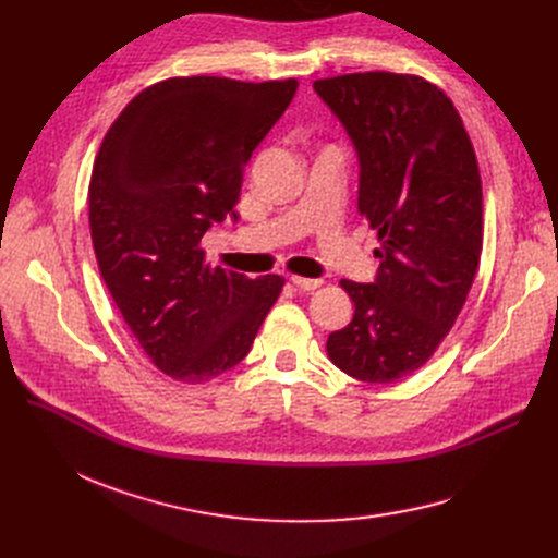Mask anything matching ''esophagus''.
I'll return each mask as SVG.
<instances>
[{"label":"esophagus","mask_w":558,"mask_h":558,"mask_svg":"<svg viewBox=\"0 0 558 558\" xmlns=\"http://www.w3.org/2000/svg\"><path fill=\"white\" fill-rule=\"evenodd\" d=\"M291 282H294L299 289H305V291H312V289H316V287H320V280H316V278H303V276H291L289 278Z\"/></svg>","instance_id":"34e87169"}]
</instances>
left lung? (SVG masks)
Masks as SVG:
<instances>
[{"instance_id":"1","label":"left lung","mask_w":558,"mask_h":558,"mask_svg":"<svg viewBox=\"0 0 558 558\" xmlns=\"http://www.w3.org/2000/svg\"><path fill=\"white\" fill-rule=\"evenodd\" d=\"M360 158L357 208L377 230L375 280H341L355 303L328 337L337 368L371 385L418 371L446 339L482 253V179L444 90L414 74L314 81Z\"/></svg>"}]
</instances>
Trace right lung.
<instances>
[{"label":"right lung","mask_w":558,"mask_h":558,"mask_svg":"<svg viewBox=\"0 0 558 558\" xmlns=\"http://www.w3.org/2000/svg\"><path fill=\"white\" fill-rule=\"evenodd\" d=\"M296 87L167 78L142 90L101 142L90 179L99 271L144 353L181 383L238 366L282 291L274 274L213 269L201 238L238 217L244 167Z\"/></svg>","instance_id":"right-lung-1"}]
</instances>
